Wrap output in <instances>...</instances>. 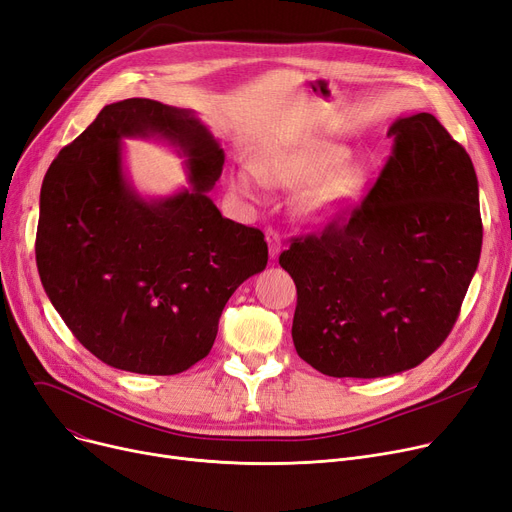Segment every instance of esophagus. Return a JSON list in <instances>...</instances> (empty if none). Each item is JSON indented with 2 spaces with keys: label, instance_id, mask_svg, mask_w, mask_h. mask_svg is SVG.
<instances>
[{
  "label": "esophagus",
  "instance_id": "1",
  "mask_svg": "<svg viewBox=\"0 0 512 512\" xmlns=\"http://www.w3.org/2000/svg\"><path fill=\"white\" fill-rule=\"evenodd\" d=\"M266 241H269L271 256H273V258H277V256H279V252H281V237H279V233H277L273 227L266 229Z\"/></svg>",
  "mask_w": 512,
  "mask_h": 512
}]
</instances>
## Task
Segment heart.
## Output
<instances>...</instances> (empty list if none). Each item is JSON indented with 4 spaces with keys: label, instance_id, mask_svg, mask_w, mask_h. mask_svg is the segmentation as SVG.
Returning <instances> with one entry per match:
<instances>
[{
    "label": "heart",
    "instance_id": "obj_1",
    "mask_svg": "<svg viewBox=\"0 0 512 512\" xmlns=\"http://www.w3.org/2000/svg\"><path fill=\"white\" fill-rule=\"evenodd\" d=\"M346 160L348 150L327 141L273 150L258 160L256 173L252 168L235 170L231 187L243 198L258 200L264 187L262 178L287 189L308 185L300 200L302 212L314 221H333L360 202L367 185L362 170Z\"/></svg>",
    "mask_w": 512,
    "mask_h": 512
}]
</instances>
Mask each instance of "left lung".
I'll use <instances>...</instances> for the list:
<instances>
[{"mask_svg":"<svg viewBox=\"0 0 512 512\" xmlns=\"http://www.w3.org/2000/svg\"><path fill=\"white\" fill-rule=\"evenodd\" d=\"M392 156L325 229L291 237L279 264L298 289L296 352L329 377L417 367L450 335L481 254L479 187L433 114L398 118Z\"/></svg>","mask_w":512,"mask_h":512,"instance_id":"1","label":"left lung"}]
</instances>
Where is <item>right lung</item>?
I'll return each mask as SVG.
<instances>
[{
  "mask_svg": "<svg viewBox=\"0 0 512 512\" xmlns=\"http://www.w3.org/2000/svg\"><path fill=\"white\" fill-rule=\"evenodd\" d=\"M177 144L192 187L143 201L122 173L123 136ZM225 154L191 110L143 97L104 106L47 168L35 256L47 298L114 369L177 375L208 356L223 308L264 271V233L208 198Z\"/></svg>",
  "mask_w": 512,
  "mask_h": 512,
  "instance_id": "1",
  "label": "right lung"
}]
</instances>
